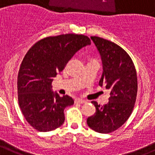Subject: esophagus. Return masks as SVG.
<instances>
[{
  "mask_svg": "<svg viewBox=\"0 0 155 155\" xmlns=\"http://www.w3.org/2000/svg\"><path fill=\"white\" fill-rule=\"evenodd\" d=\"M75 103H79V104H85L87 103V101L83 99H80V98H77V99L75 100Z\"/></svg>",
  "mask_w": 155,
  "mask_h": 155,
  "instance_id": "1",
  "label": "esophagus"
}]
</instances>
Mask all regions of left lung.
<instances>
[{"instance_id": "8db88e82", "label": "left lung", "mask_w": 155, "mask_h": 155, "mask_svg": "<svg viewBox=\"0 0 155 155\" xmlns=\"http://www.w3.org/2000/svg\"><path fill=\"white\" fill-rule=\"evenodd\" d=\"M91 39L102 59L103 71L99 85L110 91V97L102 106L91 102L96 111L87 123L95 132L110 133L121 127L132 114L137 95L136 71L129 55L120 46L96 36Z\"/></svg>"}]
</instances>
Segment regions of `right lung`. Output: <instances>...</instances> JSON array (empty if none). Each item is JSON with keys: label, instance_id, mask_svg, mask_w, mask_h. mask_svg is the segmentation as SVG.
Returning <instances> with one entry per match:
<instances>
[{"label": "right lung", "instance_id": "obj_1", "mask_svg": "<svg viewBox=\"0 0 155 155\" xmlns=\"http://www.w3.org/2000/svg\"><path fill=\"white\" fill-rule=\"evenodd\" d=\"M89 45L87 36L67 34L43 38L28 50L18 74V101L24 117L34 128L49 132L63 124L64 110L73 105L74 100L53 91V78L76 52Z\"/></svg>", "mask_w": 155, "mask_h": 155}]
</instances>
